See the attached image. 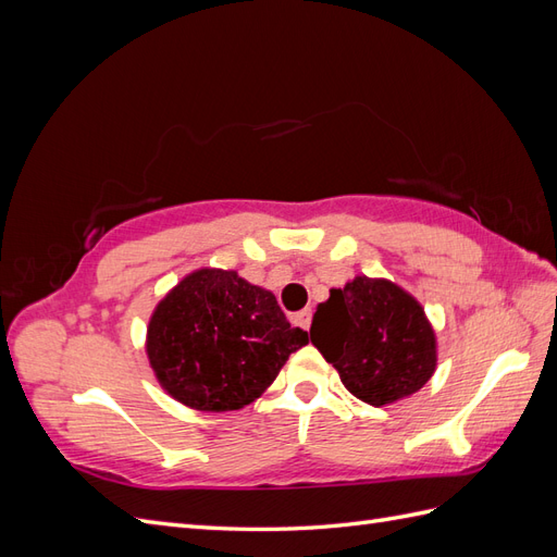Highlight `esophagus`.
I'll use <instances>...</instances> for the list:
<instances>
[{"label":"esophagus","mask_w":557,"mask_h":557,"mask_svg":"<svg viewBox=\"0 0 557 557\" xmlns=\"http://www.w3.org/2000/svg\"><path fill=\"white\" fill-rule=\"evenodd\" d=\"M295 323L301 325L305 330L311 327V309H301L297 315H295Z\"/></svg>","instance_id":"esophagus-1"}]
</instances>
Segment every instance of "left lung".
Returning a JSON list of instances; mask_svg holds the SVG:
<instances>
[{
	"label": "left lung",
	"instance_id": "obj_1",
	"mask_svg": "<svg viewBox=\"0 0 557 557\" xmlns=\"http://www.w3.org/2000/svg\"><path fill=\"white\" fill-rule=\"evenodd\" d=\"M311 344L350 395L383 407L423 387L436 369V334L401 285L364 274L330 290L311 323Z\"/></svg>",
	"mask_w": 557,
	"mask_h": 557
}]
</instances>
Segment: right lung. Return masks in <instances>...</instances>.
<instances>
[{"label":"right lung","instance_id":"obj_1","mask_svg":"<svg viewBox=\"0 0 557 557\" xmlns=\"http://www.w3.org/2000/svg\"><path fill=\"white\" fill-rule=\"evenodd\" d=\"M309 342L290 327L272 290L234 269L183 276L150 313L146 356L162 391L195 411H239Z\"/></svg>","mask_w":557,"mask_h":557}]
</instances>
